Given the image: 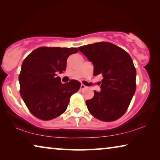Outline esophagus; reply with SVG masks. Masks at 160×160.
<instances>
[{"mask_svg": "<svg viewBox=\"0 0 160 160\" xmlns=\"http://www.w3.org/2000/svg\"><path fill=\"white\" fill-rule=\"evenodd\" d=\"M86 87H85V86L84 85H80V90H84L85 89V88Z\"/></svg>", "mask_w": 160, "mask_h": 160, "instance_id": "esophagus-1", "label": "esophagus"}]
</instances>
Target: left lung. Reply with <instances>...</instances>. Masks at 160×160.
<instances>
[{
  "mask_svg": "<svg viewBox=\"0 0 160 160\" xmlns=\"http://www.w3.org/2000/svg\"><path fill=\"white\" fill-rule=\"evenodd\" d=\"M94 65L93 75H102L101 91L86 100L95 118L112 122L128 110L136 90V69L130 55L111 42H95L78 48Z\"/></svg>",
  "mask_w": 160,
  "mask_h": 160,
  "instance_id": "8db88e82",
  "label": "left lung"
}]
</instances>
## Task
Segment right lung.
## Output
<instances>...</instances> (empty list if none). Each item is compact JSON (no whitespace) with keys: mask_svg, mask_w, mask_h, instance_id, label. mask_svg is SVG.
I'll list each match as a JSON object with an SVG mask.
<instances>
[{"mask_svg":"<svg viewBox=\"0 0 160 160\" xmlns=\"http://www.w3.org/2000/svg\"><path fill=\"white\" fill-rule=\"evenodd\" d=\"M76 48L40 47L22 63L19 75L20 94L30 112L42 120H52L66 110L70 98L81 83L71 80L62 84L58 73L66 70L68 58Z\"/></svg>","mask_w":160,"mask_h":160,"instance_id":"obj_1","label":"right lung"}]
</instances>
